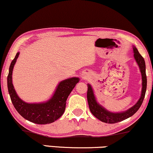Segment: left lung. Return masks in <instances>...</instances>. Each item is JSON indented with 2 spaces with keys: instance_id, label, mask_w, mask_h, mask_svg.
Segmentation results:
<instances>
[{
  "instance_id": "left-lung-1",
  "label": "left lung",
  "mask_w": 153,
  "mask_h": 153,
  "mask_svg": "<svg viewBox=\"0 0 153 153\" xmlns=\"http://www.w3.org/2000/svg\"><path fill=\"white\" fill-rule=\"evenodd\" d=\"M133 51H134V57L136 63L139 67L140 74L142 77V89L141 94L140 98L138 99L137 102L132 106L131 108L128 109L127 110L123 111L120 112H112L107 110L104 107L101 105L97 102L96 98L95 96L94 91L93 90L91 84H88V91H87V100L89 109L91 113L96 117L97 119L100 120L101 122L108 124H114V123L120 122L126 119H127L136 113L141 106L143 101L146 91L147 88V77L146 74V63L143 57L141 56L138 52L137 48L133 45Z\"/></svg>"
}]
</instances>
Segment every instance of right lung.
<instances>
[{
    "label": "right lung",
    "instance_id": "obj_1",
    "mask_svg": "<svg viewBox=\"0 0 153 153\" xmlns=\"http://www.w3.org/2000/svg\"><path fill=\"white\" fill-rule=\"evenodd\" d=\"M19 52L17 53L12 61L7 76V89L12 102L16 110L27 120L38 124H47L54 122L62 115L66 107V101L77 83L78 77L65 79L59 83L52 97L45 102L29 103L18 96L13 84V71Z\"/></svg>",
    "mask_w": 153,
    "mask_h": 153
}]
</instances>
